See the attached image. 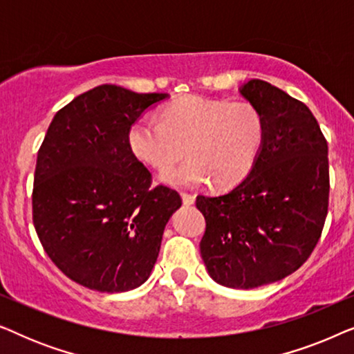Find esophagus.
Listing matches in <instances>:
<instances>
[{
  "instance_id": "esophagus-1",
  "label": "esophagus",
  "mask_w": 354,
  "mask_h": 354,
  "mask_svg": "<svg viewBox=\"0 0 354 354\" xmlns=\"http://www.w3.org/2000/svg\"><path fill=\"white\" fill-rule=\"evenodd\" d=\"M182 200L185 206H192L195 203V195H192V193H182Z\"/></svg>"
}]
</instances>
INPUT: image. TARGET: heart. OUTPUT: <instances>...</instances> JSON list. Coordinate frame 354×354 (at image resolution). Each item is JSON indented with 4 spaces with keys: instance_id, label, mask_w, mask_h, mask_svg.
Segmentation results:
<instances>
[{
    "instance_id": "heart-1",
    "label": "heart",
    "mask_w": 354,
    "mask_h": 354,
    "mask_svg": "<svg viewBox=\"0 0 354 354\" xmlns=\"http://www.w3.org/2000/svg\"><path fill=\"white\" fill-rule=\"evenodd\" d=\"M264 138V115L254 103L200 95L174 100L161 109L159 120L142 115L127 130L129 149L154 171H167L185 151L190 154L182 166L164 174L167 183L192 187L211 178L219 190L250 176Z\"/></svg>"
}]
</instances>
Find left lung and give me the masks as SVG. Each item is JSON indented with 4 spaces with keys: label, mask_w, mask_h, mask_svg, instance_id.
I'll list each match as a JSON object with an SVG mask.
<instances>
[{
    "label": "left lung",
    "mask_w": 354,
    "mask_h": 354,
    "mask_svg": "<svg viewBox=\"0 0 354 354\" xmlns=\"http://www.w3.org/2000/svg\"><path fill=\"white\" fill-rule=\"evenodd\" d=\"M240 93L261 109L266 138L248 177L221 196H196L206 219L201 258L217 283L256 288L301 268L328 209L327 140L308 106L253 79Z\"/></svg>",
    "instance_id": "8db88e82"
}]
</instances>
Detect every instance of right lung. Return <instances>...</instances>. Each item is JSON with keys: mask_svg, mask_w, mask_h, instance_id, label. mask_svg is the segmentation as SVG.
<instances>
[{"mask_svg": "<svg viewBox=\"0 0 354 354\" xmlns=\"http://www.w3.org/2000/svg\"><path fill=\"white\" fill-rule=\"evenodd\" d=\"M164 98L96 86L57 111L38 149L33 225L57 269L86 288L119 293L147 282L182 206L127 145L130 124Z\"/></svg>", "mask_w": 354, "mask_h": 354, "instance_id": "1", "label": "right lung"}]
</instances>
